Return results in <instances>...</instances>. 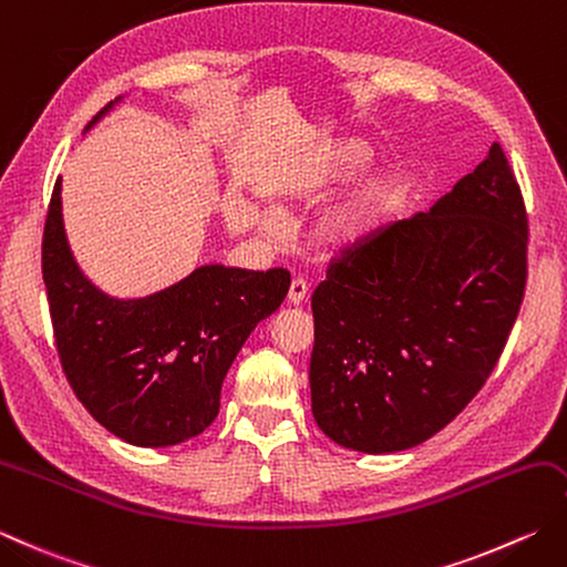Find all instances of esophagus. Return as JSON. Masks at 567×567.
Masks as SVG:
<instances>
[{"label": "esophagus", "instance_id": "34e87169", "mask_svg": "<svg viewBox=\"0 0 567 567\" xmlns=\"http://www.w3.org/2000/svg\"><path fill=\"white\" fill-rule=\"evenodd\" d=\"M307 295H309L307 282L302 280V277H295V280L290 282V292H287V302L299 307L307 299Z\"/></svg>", "mask_w": 567, "mask_h": 567}]
</instances>
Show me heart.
<instances>
[{
  "mask_svg": "<svg viewBox=\"0 0 567 567\" xmlns=\"http://www.w3.org/2000/svg\"><path fill=\"white\" fill-rule=\"evenodd\" d=\"M373 150L359 137L337 140L324 152V157L315 164L302 179L292 186V202L312 204L319 198L334 194L339 186L353 179L365 164L371 162ZM395 176L388 169L365 174L351 192L329 206L319 216L315 226V238L329 252H343L363 246L375 230L383 226L385 216L391 214L395 198ZM260 228L268 236H280L285 230V220L280 214H265L260 218Z\"/></svg>",
  "mask_w": 567,
  "mask_h": 567,
  "instance_id": "1",
  "label": "heart"
}]
</instances>
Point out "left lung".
Here are the masks:
<instances>
[{"instance_id":"left-lung-1","label":"left lung","mask_w":567,"mask_h":567,"mask_svg":"<svg viewBox=\"0 0 567 567\" xmlns=\"http://www.w3.org/2000/svg\"><path fill=\"white\" fill-rule=\"evenodd\" d=\"M528 218L502 144L437 198L331 262L312 295V415L391 454L450 425L502 357L526 290Z\"/></svg>"}]
</instances>
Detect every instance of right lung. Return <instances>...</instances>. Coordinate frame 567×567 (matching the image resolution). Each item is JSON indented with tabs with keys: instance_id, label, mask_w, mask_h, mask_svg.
Listing matches in <instances>:
<instances>
[{
	"instance_id": "add662e5",
	"label": "right lung",
	"mask_w": 567,
	"mask_h": 567,
	"mask_svg": "<svg viewBox=\"0 0 567 567\" xmlns=\"http://www.w3.org/2000/svg\"><path fill=\"white\" fill-rule=\"evenodd\" d=\"M41 268L65 379L100 425L137 447L179 445L214 423L233 359L290 290L282 268L210 262L159 292L110 297L73 258L61 176L43 228Z\"/></svg>"
}]
</instances>
